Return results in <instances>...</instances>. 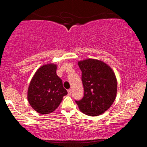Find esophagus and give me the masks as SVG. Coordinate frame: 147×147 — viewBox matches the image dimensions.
<instances>
[{
    "label": "esophagus",
    "instance_id": "1",
    "mask_svg": "<svg viewBox=\"0 0 147 147\" xmlns=\"http://www.w3.org/2000/svg\"><path fill=\"white\" fill-rule=\"evenodd\" d=\"M67 91H68V94H69V95H70V94H71V89H68V90H67Z\"/></svg>",
    "mask_w": 147,
    "mask_h": 147
}]
</instances>
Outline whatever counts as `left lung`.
<instances>
[{"instance_id": "1", "label": "left lung", "mask_w": 147, "mask_h": 147, "mask_svg": "<svg viewBox=\"0 0 147 147\" xmlns=\"http://www.w3.org/2000/svg\"><path fill=\"white\" fill-rule=\"evenodd\" d=\"M82 71L84 94L75 100L82 112L90 116L99 115L109 108L115 100L117 85L115 74L108 65L97 59L78 62Z\"/></svg>"}]
</instances>
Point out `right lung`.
I'll return each instance as SVG.
<instances>
[{
	"label": "right lung",
	"instance_id": "add662e5",
	"mask_svg": "<svg viewBox=\"0 0 147 147\" xmlns=\"http://www.w3.org/2000/svg\"><path fill=\"white\" fill-rule=\"evenodd\" d=\"M56 65L48 64L39 68L32 78L28 100L34 110L41 114L53 112L67 94L61 79L56 74Z\"/></svg>",
	"mask_w": 147,
	"mask_h": 147
}]
</instances>
